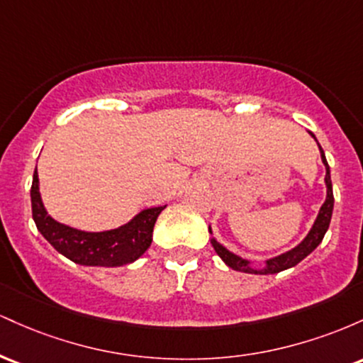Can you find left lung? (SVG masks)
<instances>
[{
    "label": "left lung",
    "mask_w": 363,
    "mask_h": 363,
    "mask_svg": "<svg viewBox=\"0 0 363 363\" xmlns=\"http://www.w3.org/2000/svg\"><path fill=\"white\" fill-rule=\"evenodd\" d=\"M311 135H312V133H311ZM312 136H314V135H312ZM314 138H315V136H314ZM319 150H320V158H323L324 165H326V179H324V181H326V186H328V196H326V201H324V205L320 206L319 215H318V218H315L314 225H312L309 235H307L306 239H303L302 242L297 245V247L291 249V251L281 254V256H278V257H273V259H269V261H266V266L262 269L251 268L249 261H245V259H242V257L235 256V254L228 252L227 249L223 247V245H220L213 239V240H211V244H213V249L216 251V254L222 257L225 264L230 266V268L235 269V272L254 273V274H274V273L283 272V269H289V268H291V266L298 264V262H301L303 257L309 256V254L314 251L315 247H318V245L320 244V240L324 239V234H326L329 222H331L333 205H335L331 176H329V165H328L326 157H324L323 148L319 147Z\"/></svg>",
    "instance_id": "8db88e82"
}]
</instances>
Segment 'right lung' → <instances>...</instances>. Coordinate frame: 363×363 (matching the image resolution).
<instances>
[{
	"mask_svg": "<svg viewBox=\"0 0 363 363\" xmlns=\"http://www.w3.org/2000/svg\"><path fill=\"white\" fill-rule=\"evenodd\" d=\"M32 216L37 230L44 239L77 264L83 266H124L136 261L152 244V232L158 215L165 206L150 208L136 215L131 222L123 227L107 232H82L66 227L52 220L44 210L39 193V177L37 169L30 187Z\"/></svg>",
	"mask_w": 363,
	"mask_h": 363,
	"instance_id": "add662e5",
	"label": "right lung"
}]
</instances>
